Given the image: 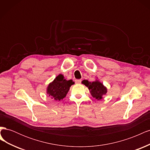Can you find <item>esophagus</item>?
I'll return each instance as SVG.
<instances>
[{
  "mask_svg": "<svg viewBox=\"0 0 150 150\" xmlns=\"http://www.w3.org/2000/svg\"><path fill=\"white\" fill-rule=\"evenodd\" d=\"M75 83L76 84H80L81 83V79H76L75 81Z\"/></svg>",
  "mask_w": 150,
  "mask_h": 150,
  "instance_id": "1",
  "label": "esophagus"
}]
</instances>
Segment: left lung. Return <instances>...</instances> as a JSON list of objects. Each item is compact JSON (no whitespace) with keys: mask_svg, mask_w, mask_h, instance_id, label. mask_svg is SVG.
Masks as SVG:
<instances>
[{"mask_svg":"<svg viewBox=\"0 0 150 150\" xmlns=\"http://www.w3.org/2000/svg\"><path fill=\"white\" fill-rule=\"evenodd\" d=\"M82 83L88 88L91 96L96 98L97 100L101 99L103 95L106 94L108 91L106 86H104L102 83L97 79L93 82H90L88 80H83Z\"/></svg>","mask_w":150,"mask_h":150,"instance_id":"1","label":"left lung"}]
</instances>
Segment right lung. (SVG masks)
Instances as JSON below:
<instances>
[{"label": "right lung", "mask_w": 150, "mask_h": 150, "mask_svg": "<svg viewBox=\"0 0 150 150\" xmlns=\"http://www.w3.org/2000/svg\"><path fill=\"white\" fill-rule=\"evenodd\" d=\"M74 83L71 79L66 80L62 74H59L47 87V94L51 99L60 101L66 97L70 87Z\"/></svg>", "instance_id": "right-lung-1"}]
</instances>
